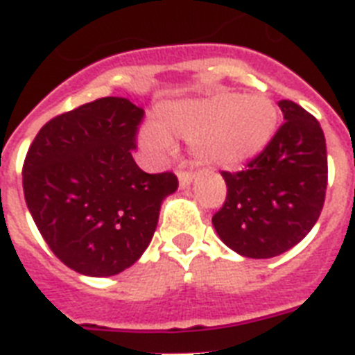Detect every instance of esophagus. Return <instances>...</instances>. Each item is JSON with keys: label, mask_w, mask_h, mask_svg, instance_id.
I'll use <instances>...</instances> for the list:
<instances>
[{"label": "esophagus", "mask_w": 355, "mask_h": 355, "mask_svg": "<svg viewBox=\"0 0 355 355\" xmlns=\"http://www.w3.org/2000/svg\"><path fill=\"white\" fill-rule=\"evenodd\" d=\"M178 180H180V184L184 189V187H189V184L192 183V180H194V172L180 171L178 172Z\"/></svg>", "instance_id": "1"}]
</instances>
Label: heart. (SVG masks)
<instances>
[{"label":"heart","mask_w":355,"mask_h":355,"mask_svg":"<svg viewBox=\"0 0 355 355\" xmlns=\"http://www.w3.org/2000/svg\"><path fill=\"white\" fill-rule=\"evenodd\" d=\"M276 127L277 108L272 99L261 94L221 92L161 107L156 125L143 130V143L154 152H166L172 148V134L192 141L198 161L228 168L259 154Z\"/></svg>","instance_id":"1"}]
</instances>
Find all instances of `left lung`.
I'll list each match as a JSON object with an SVG mask.
<instances>
[{
    "label": "left lung",
    "instance_id": "1",
    "mask_svg": "<svg viewBox=\"0 0 355 355\" xmlns=\"http://www.w3.org/2000/svg\"><path fill=\"white\" fill-rule=\"evenodd\" d=\"M277 105L285 123L245 171L221 172L227 199L212 218L221 241L252 259L279 256L312 230L329 180L318 119L288 99Z\"/></svg>",
    "mask_w": 355,
    "mask_h": 355
}]
</instances>
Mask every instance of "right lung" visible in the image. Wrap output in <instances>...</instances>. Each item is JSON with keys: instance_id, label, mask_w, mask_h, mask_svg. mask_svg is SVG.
<instances>
[{"instance_id": "1", "label": "right lung", "mask_w": 355, "mask_h": 355, "mask_svg": "<svg viewBox=\"0 0 355 355\" xmlns=\"http://www.w3.org/2000/svg\"><path fill=\"white\" fill-rule=\"evenodd\" d=\"M143 108L101 98L55 116L26 152L23 192L55 257L92 277L132 266L156 232L159 209L178 190L172 172L146 174L132 157Z\"/></svg>"}]
</instances>
